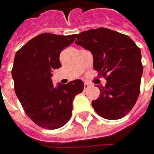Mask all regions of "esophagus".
I'll return each instance as SVG.
<instances>
[{"mask_svg":"<svg viewBox=\"0 0 154 154\" xmlns=\"http://www.w3.org/2000/svg\"><path fill=\"white\" fill-rule=\"evenodd\" d=\"M90 86H91V85H90V84H89L88 82H85V83H84V89H85V90L88 89V88H89Z\"/></svg>","mask_w":154,"mask_h":154,"instance_id":"esophagus-1","label":"esophagus"}]
</instances>
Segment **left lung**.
<instances>
[{
  "label": "left lung",
  "instance_id": "obj_1",
  "mask_svg": "<svg viewBox=\"0 0 154 154\" xmlns=\"http://www.w3.org/2000/svg\"><path fill=\"white\" fill-rule=\"evenodd\" d=\"M76 38V45L92 52L93 68L107 80L98 86L100 96L92 102L94 110L109 120L125 116L140 94L143 72L140 48L127 35L103 27L80 32Z\"/></svg>",
  "mask_w": 154,
  "mask_h": 154
}]
</instances>
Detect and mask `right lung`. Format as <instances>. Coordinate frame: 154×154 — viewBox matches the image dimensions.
I'll return each instance as SVG.
<instances>
[{
	"mask_svg": "<svg viewBox=\"0 0 154 154\" xmlns=\"http://www.w3.org/2000/svg\"><path fill=\"white\" fill-rule=\"evenodd\" d=\"M75 38L76 34L42 33L15 54L12 68L15 93L27 116L39 127L56 129L65 125L72 116L73 99L83 92L80 80L57 87L51 80L52 71L62 67L61 51Z\"/></svg>",
	"mask_w": 154,
	"mask_h": 154,
	"instance_id": "add662e5",
	"label": "right lung"
}]
</instances>
